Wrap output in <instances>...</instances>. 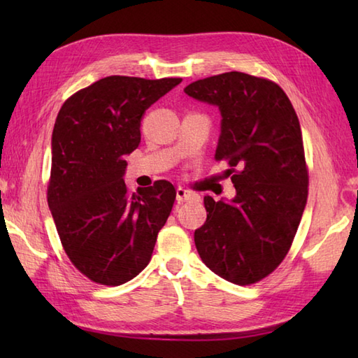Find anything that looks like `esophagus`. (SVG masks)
I'll return each mask as SVG.
<instances>
[{
    "mask_svg": "<svg viewBox=\"0 0 358 358\" xmlns=\"http://www.w3.org/2000/svg\"><path fill=\"white\" fill-rule=\"evenodd\" d=\"M195 199H199L196 194H194L191 191H186V189H183V187H177V200H178V203L195 200Z\"/></svg>",
    "mask_w": 358,
    "mask_h": 358,
    "instance_id": "obj_1",
    "label": "esophagus"
}]
</instances>
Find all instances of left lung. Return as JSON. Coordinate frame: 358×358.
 <instances>
[{"label": "left lung", "instance_id": "left-lung-1", "mask_svg": "<svg viewBox=\"0 0 358 358\" xmlns=\"http://www.w3.org/2000/svg\"><path fill=\"white\" fill-rule=\"evenodd\" d=\"M185 92L222 112L215 159H226L237 195L204 196L206 223L194 234L203 263L231 283L268 277L285 260L308 200L309 175L299 117L271 80L226 72Z\"/></svg>", "mask_w": 358, "mask_h": 358}]
</instances>
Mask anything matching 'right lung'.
I'll list each match as a JSON object with an SVG mask.
<instances>
[{"mask_svg":"<svg viewBox=\"0 0 358 358\" xmlns=\"http://www.w3.org/2000/svg\"><path fill=\"white\" fill-rule=\"evenodd\" d=\"M181 78L112 75L67 98L52 134L48 203L64 252L83 275L118 286L146 268L171 215L175 187L159 180L131 195L124 157L141 118Z\"/></svg>","mask_w":358,"mask_h":358,"instance_id":"1","label":"right lung"}]
</instances>
